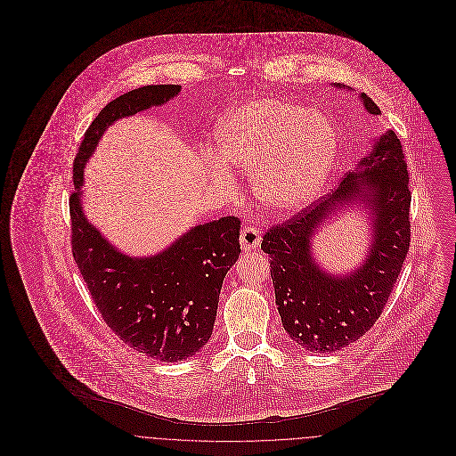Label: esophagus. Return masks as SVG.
I'll use <instances>...</instances> for the list:
<instances>
[{"instance_id":"obj_1","label":"esophagus","mask_w":456,"mask_h":456,"mask_svg":"<svg viewBox=\"0 0 456 456\" xmlns=\"http://www.w3.org/2000/svg\"><path fill=\"white\" fill-rule=\"evenodd\" d=\"M261 232L255 226H246L240 233V246L246 251H255L260 248Z\"/></svg>"}]
</instances>
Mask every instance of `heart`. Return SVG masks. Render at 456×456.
Listing matches in <instances>:
<instances>
[{"label":"heart","instance_id":"b5f03b06","mask_svg":"<svg viewBox=\"0 0 456 456\" xmlns=\"http://www.w3.org/2000/svg\"><path fill=\"white\" fill-rule=\"evenodd\" d=\"M212 138L210 174L223 183L232 179L226 167L253 175L258 198L275 212H293L320 193L338 145L323 114L277 96L232 109Z\"/></svg>","mask_w":456,"mask_h":456}]
</instances>
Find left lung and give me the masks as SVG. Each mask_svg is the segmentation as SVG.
<instances>
[{"label":"left lung","mask_w":456,"mask_h":456,"mask_svg":"<svg viewBox=\"0 0 456 456\" xmlns=\"http://www.w3.org/2000/svg\"><path fill=\"white\" fill-rule=\"evenodd\" d=\"M360 98L369 114H381L365 93ZM356 202L370 208L373 216L370 256L347 276L326 274L310 253L312 235L337 208ZM409 208L407 163L400 140L390 130L337 190L263 235L261 249L270 256L275 305L295 344L313 353H333L376 325L409 253Z\"/></svg>","instance_id":"1"}]
</instances>
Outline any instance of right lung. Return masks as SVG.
I'll return each mask as SVG.
<instances>
[{
  "label": "right lung",
  "instance_id": "obj_1",
  "mask_svg": "<svg viewBox=\"0 0 456 456\" xmlns=\"http://www.w3.org/2000/svg\"><path fill=\"white\" fill-rule=\"evenodd\" d=\"M181 86H143L112 100L84 133L73 161L69 196L71 255L103 322L130 347L159 362H179L210 338L226 272L240 255V219L198 224L163 253L131 258L86 219L84 165L114 121L177 96Z\"/></svg>",
  "mask_w": 456,
  "mask_h": 456
}]
</instances>
